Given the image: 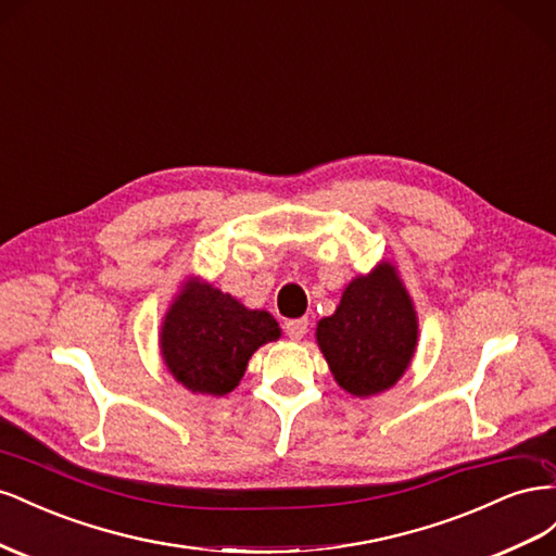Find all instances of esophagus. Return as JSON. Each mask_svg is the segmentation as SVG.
I'll return each instance as SVG.
<instances>
[{
    "label": "esophagus",
    "mask_w": 556,
    "mask_h": 556,
    "mask_svg": "<svg viewBox=\"0 0 556 556\" xmlns=\"http://www.w3.org/2000/svg\"><path fill=\"white\" fill-rule=\"evenodd\" d=\"M307 328H309L307 319H291L283 324V330H287V336L291 340H303L307 336Z\"/></svg>",
    "instance_id": "34e87169"
}]
</instances>
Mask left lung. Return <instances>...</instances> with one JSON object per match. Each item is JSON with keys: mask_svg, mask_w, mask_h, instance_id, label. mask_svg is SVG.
Wrapping results in <instances>:
<instances>
[{"mask_svg": "<svg viewBox=\"0 0 556 556\" xmlns=\"http://www.w3.org/2000/svg\"><path fill=\"white\" fill-rule=\"evenodd\" d=\"M419 338L417 312L391 263L349 281L316 342L336 382L358 399L391 389L409 368Z\"/></svg>", "mask_w": 556, "mask_h": 556, "instance_id": "8db88e82", "label": "left lung"}]
</instances>
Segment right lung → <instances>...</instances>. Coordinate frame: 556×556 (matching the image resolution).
I'll use <instances>...</instances> for the list:
<instances>
[{
	"label": "right lung",
	"mask_w": 556,
	"mask_h": 556,
	"mask_svg": "<svg viewBox=\"0 0 556 556\" xmlns=\"http://www.w3.org/2000/svg\"><path fill=\"white\" fill-rule=\"evenodd\" d=\"M281 336L265 309H247L230 293L188 279L161 326V354L172 377L202 395L230 393L258 346Z\"/></svg>",
	"instance_id": "add662e5"
}]
</instances>
